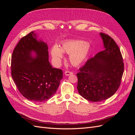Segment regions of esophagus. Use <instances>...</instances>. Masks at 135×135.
Listing matches in <instances>:
<instances>
[{
    "instance_id": "34e87169",
    "label": "esophagus",
    "mask_w": 135,
    "mask_h": 135,
    "mask_svg": "<svg viewBox=\"0 0 135 135\" xmlns=\"http://www.w3.org/2000/svg\"><path fill=\"white\" fill-rule=\"evenodd\" d=\"M71 74H73V73L71 71H66L65 72V75L68 76V75H70Z\"/></svg>"
}]
</instances>
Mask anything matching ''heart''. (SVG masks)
<instances>
[{
	"label": "heart",
	"mask_w": 135,
	"mask_h": 135,
	"mask_svg": "<svg viewBox=\"0 0 135 135\" xmlns=\"http://www.w3.org/2000/svg\"><path fill=\"white\" fill-rule=\"evenodd\" d=\"M91 46L83 40H69L62 43L61 48L55 45L51 48V55L56 66H59L64 53L69 55V61L73 66L81 65L88 57Z\"/></svg>",
	"instance_id": "obj_1"
}]
</instances>
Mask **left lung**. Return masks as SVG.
Returning a JSON list of instances; mask_svg holds the SVG:
<instances>
[{
  "label": "left lung",
  "mask_w": 135,
  "mask_h": 135,
  "mask_svg": "<svg viewBox=\"0 0 135 135\" xmlns=\"http://www.w3.org/2000/svg\"><path fill=\"white\" fill-rule=\"evenodd\" d=\"M104 50L89 59L78 77L80 95L92 102L109 99L119 88L124 71V64L119 47L110 36L100 32Z\"/></svg>",
  "instance_id": "obj_1"
}]
</instances>
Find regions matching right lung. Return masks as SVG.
Wrapping results in <instances>:
<instances>
[{
  "label": "right lung",
  "mask_w": 135,
  "mask_h": 135,
  "mask_svg": "<svg viewBox=\"0 0 135 135\" xmlns=\"http://www.w3.org/2000/svg\"><path fill=\"white\" fill-rule=\"evenodd\" d=\"M38 37L31 31L21 38L11 59V75L18 91L36 103L53 97L63 78L62 71L49 62L47 43Z\"/></svg>",
  "instance_id": "1"
}]
</instances>
